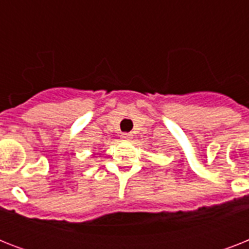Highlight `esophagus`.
<instances>
[{"instance_id": "1", "label": "esophagus", "mask_w": 249, "mask_h": 249, "mask_svg": "<svg viewBox=\"0 0 249 249\" xmlns=\"http://www.w3.org/2000/svg\"><path fill=\"white\" fill-rule=\"evenodd\" d=\"M121 138L124 141H129L133 138V134L132 133H123V134H121Z\"/></svg>"}]
</instances>
